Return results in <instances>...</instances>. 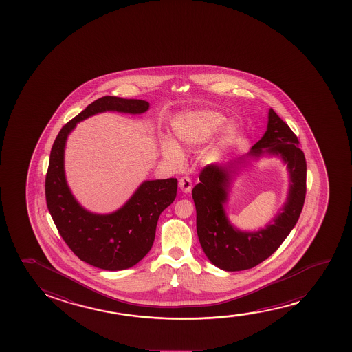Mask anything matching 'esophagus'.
Returning <instances> with one entry per match:
<instances>
[{
  "label": "esophagus",
  "instance_id": "esophagus-1",
  "mask_svg": "<svg viewBox=\"0 0 352 352\" xmlns=\"http://www.w3.org/2000/svg\"><path fill=\"white\" fill-rule=\"evenodd\" d=\"M179 188L183 191V192L188 193L192 188V183L188 177H183V178L179 179Z\"/></svg>",
  "mask_w": 352,
  "mask_h": 352
}]
</instances>
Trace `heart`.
<instances>
[{
  "label": "heart",
  "mask_w": 352,
  "mask_h": 352,
  "mask_svg": "<svg viewBox=\"0 0 352 352\" xmlns=\"http://www.w3.org/2000/svg\"><path fill=\"white\" fill-rule=\"evenodd\" d=\"M223 120L225 119L221 114L212 111H186L177 116L172 124V130L177 143L169 140L161 142V153L164 155V160L172 166L182 164V145L191 146L201 144L217 130V127L221 125ZM233 132L234 129L232 126H227L222 140H230Z\"/></svg>",
  "instance_id": "obj_1"
}]
</instances>
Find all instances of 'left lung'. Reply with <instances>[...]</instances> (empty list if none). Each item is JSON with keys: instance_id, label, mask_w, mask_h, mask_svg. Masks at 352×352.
<instances>
[{"instance_id": "obj_1", "label": "left lung", "mask_w": 352, "mask_h": 352, "mask_svg": "<svg viewBox=\"0 0 352 352\" xmlns=\"http://www.w3.org/2000/svg\"><path fill=\"white\" fill-rule=\"evenodd\" d=\"M299 140L289 125L273 109L268 114L265 135L249 155L258 157L265 153L281 156L287 164L289 190L283 212L273 222L257 232H241L231 225L223 204L231 182V168H238L243 160L231 167L208 164L199 173V183L193 188L192 198L197 212V234L204 254L212 265L227 272L250 270L267 260L279 249L298 221L307 193V162Z\"/></svg>"}]
</instances>
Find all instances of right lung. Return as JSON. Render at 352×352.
Listing matches in <instances>:
<instances>
[{"mask_svg":"<svg viewBox=\"0 0 352 352\" xmlns=\"http://www.w3.org/2000/svg\"><path fill=\"white\" fill-rule=\"evenodd\" d=\"M148 109L149 103L142 100L101 97L63 126L50 151L45 177L49 212L74 255L101 270H127L149 252L160 215L177 196L178 180H148L119 210L108 215L92 214L76 201L68 188L63 167L66 140L77 122L97 113L116 111L142 114Z\"/></svg>","mask_w":352,"mask_h":352,"instance_id":"right-lung-1","label":"right lung"}]
</instances>
